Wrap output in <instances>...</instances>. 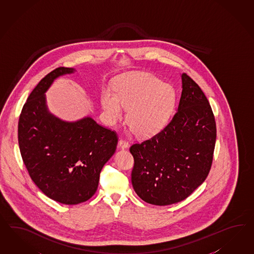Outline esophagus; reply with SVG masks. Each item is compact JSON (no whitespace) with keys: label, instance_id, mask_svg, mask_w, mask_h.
I'll list each match as a JSON object with an SVG mask.
<instances>
[{"label":"esophagus","instance_id":"34e87169","mask_svg":"<svg viewBox=\"0 0 254 254\" xmlns=\"http://www.w3.org/2000/svg\"><path fill=\"white\" fill-rule=\"evenodd\" d=\"M128 146H129V143H128V141H127L126 139H119V141H118V147L120 148V149H127V148H128Z\"/></svg>","mask_w":254,"mask_h":254}]
</instances>
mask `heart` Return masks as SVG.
Returning a JSON list of instances; mask_svg holds the SVG:
<instances>
[{
  "instance_id": "b5f03b06",
  "label": "heart",
  "mask_w": 254,
  "mask_h": 254,
  "mask_svg": "<svg viewBox=\"0 0 254 254\" xmlns=\"http://www.w3.org/2000/svg\"><path fill=\"white\" fill-rule=\"evenodd\" d=\"M176 95L171 85L155 75L135 72L122 75L116 93L105 89L102 105L111 124H117L128 109L127 124L137 136L148 137L161 130L171 117Z\"/></svg>"
}]
</instances>
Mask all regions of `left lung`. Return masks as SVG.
Masks as SVG:
<instances>
[{"mask_svg": "<svg viewBox=\"0 0 254 254\" xmlns=\"http://www.w3.org/2000/svg\"><path fill=\"white\" fill-rule=\"evenodd\" d=\"M216 124L209 101L190 75L170 122L154 136L134 143L131 181L137 196L154 205L188 198L205 180L213 163Z\"/></svg>", "mask_w": 254, "mask_h": 254, "instance_id": "obj_1", "label": "left lung"}]
</instances>
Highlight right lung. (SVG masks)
I'll return each mask as SVG.
<instances>
[{
  "label": "right lung",
  "instance_id": "obj_1",
  "mask_svg": "<svg viewBox=\"0 0 254 254\" xmlns=\"http://www.w3.org/2000/svg\"><path fill=\"white\" fill-rule=\"evenodd\" d=\"M73 72L58 67L45 75L18 120V144L29 177L46 196L64 204H78L94 195L118 141L116 131L90 117L68 123L49 113L45 91L56 77Z\"/></svg>",
  "mask_w": 254,
  "mask_h": 254
}]
</instances>
